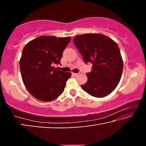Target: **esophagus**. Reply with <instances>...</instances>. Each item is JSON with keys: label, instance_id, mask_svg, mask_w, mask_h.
I'll return each mask as SVG.
<instances>
[{"label": "esophagus", "instance_id": "obj_1", "mask_svg": "<svg viewBox=\"0 0 146 146\" xmlns=\"http://www.w3.org/2000/svg\"><path fill=\"white\" fill-rule=\"evenodd\" d=\"M72 75L74 76H76L78 75V73H72Z\"/></svg>", "mask_w": 146, "mask_h": 146}]
</instances>
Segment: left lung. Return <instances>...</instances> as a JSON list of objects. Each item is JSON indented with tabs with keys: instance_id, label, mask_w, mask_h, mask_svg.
I'll use <instances>...</instances> for the list:
<instances>
[{
	"instance_id": "left-lung-1",
	"label": "left lung",
	"mask_w": 146,
	"mask_h": 146,
	"mask_svg": "<svg viewBox=\"0 0 146 146\" xmlns=\"http://www.w3.org/2000/svg\"><path fill=\"white\" fill-rule=\"evenodd\" d=\"M73 42L84 62L93 64L91 72L86 73L88 81L81 87L93 97L108 95L119 83L123 70V60L117 43L98 33L77 35Z\"/></svg>"
}]
</instances>
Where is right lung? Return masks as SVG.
<instances>
[{
  "mask_svg": "<svg viewBox=\"0 0 146 146\" xmlns=\"http://www.w3.org/2000/svg\"><path fill=\"white\" fill-rule=\"evenodd\" d=\"M71 37L40 36L24 46L20 69L24 86L35 98L44 102L55 100L63 93L71 73L58 70Z\"/></svg>",
  "mask_w": 146,
  "mask_h": 146,
  "instance_id": "1",
  "label": "right lung"
}]
</instances>
